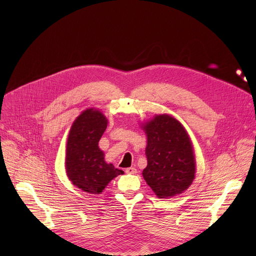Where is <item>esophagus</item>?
<instances>
[{"instance_id": "1", "label": "esophagus", "mask_w": 256, "mask_h": 256, "mask_svg": "<svg viewBox=\"0 0 256 256\" xmlns=\"http://www.w3.org/2000/svg\"><path fill=\"white\" fill-rule=\"evenodd\" d=\"M126 172L128 174H136L138 172V170L134 168V167H130V168H126Z\"/></svg>"}]
</instances>
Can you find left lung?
<instances>
[{
  "mask_svg": "<svg viewBox=\"0 0 256 256\" xmlns=\"http://www.w3.org/2000/svg\"><path fill=\"white\" fill-rule=\"evenodd\" d=\"M140 128L147 136L144 181L159 198L184 192L192 184L196 169L194 146L184 126L164 114L142 122Z\"/></svg>",
  "mask_w": 256,
  "mask_h": 256,
  "instance_id": "8db88e82",
  "label": "left lung"
}]
</instances>
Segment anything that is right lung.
Here are the masks:
<instances>
[{
    "label": "right lung",
    "mask_w": 256,
    "mask_h": 256,
    "mask_svg": "<svg viewBox=\"0 0 256 256\" xmlns=\"http://www.w3.org/2000/svg\"><path fill=\"white\" fill-rule=\"evenodd\" d=\"M108 120L97 108H88L72 122L66 149V172L72 184L81 190L99 194L114 178L124 174L104 160L98 142Z\"/></svg>",
    "instance_id": "add662e5"
}]
</instances>
